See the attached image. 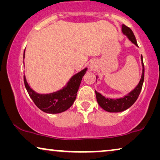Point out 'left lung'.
<instances>
[{
    "label": "left lung",
    "instance_id": "left-lung-1",
    "mask_svg": "<svg viewBox=\"0 0 160 160\" xmlns=\"http://www.w3.org/2000/svg\"><path fill=\"white\" fill-rule=\"evenodd\" d=\"M122 32L124 36L128 37V38L132 42L133 44H135L138 47V43L135 39V37L133 34L132 30L130 28L127 27L126 25H122ZM141 65H142V73L141 78L138 84L136 85V87L130 91V92L127 94L126 95L123 96L122 98H106L101 94L95 90L96 99L99 104V106L101 107L102 109L105 111H108V112L117 113V112H122V111H125L126 109L130 108L131 106H132L133 103L136 101V100L138 98L139 94L141 92L142 89V85L143 83L144 79V65L143 62V57H141ZM98 76H96V78H98ZM97 82V79H96Z\"/></svg>",
    "mask_w": 160,
    "mask_h": 160
}]
</instances>
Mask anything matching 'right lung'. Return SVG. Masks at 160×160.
Returning <instances> with one entry per match:
<instances>
[{"instance_id": "obj_1", "label": "right lung", "mask_w": 160, "mask_h": 160, "mask_svg": "<svg viewBox=\"0 0 160 160\" xmlns=\"http://www.w3.org/2000/svg\"><path fill=\"white\" fill-rule=\"evenodd\" d=\"M23 58L25 59V52ZM87 71V68H85L74 74L64 87L59 90L50 93L41 94L34 91L28 84L25 75H24V83L30 98L36 106L43 112L55 114L68 110L73 105L77 95L81 82Z\"/></svg>"}]
</instances>
